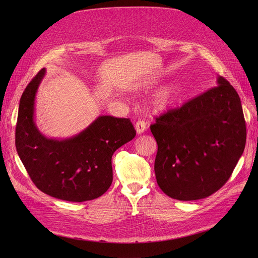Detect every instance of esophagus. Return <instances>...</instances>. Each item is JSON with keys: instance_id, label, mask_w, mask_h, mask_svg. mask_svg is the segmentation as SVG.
Segmentation results:
<instances>
[{"instance_id": "esophagus-1", "label": "esophagus", "mask_w": 258, "mask_h": 258, "mask_svg": "<svg viewBox=\"0 0 258 258\" xmlns=\"http://www.w3.org/2000/svg\"><path fill=\"white\" fill-rule=\"evenodd\" d=\"M135 127H136V131H137V134H142L146 131V123L145 121L143 120H138L136 122V125H135Z\"/></svg>"}]
</instances>
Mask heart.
<instances>
[{"instance_id":"b5f03b06","label":"heart","mask_w":258,"mask_h":258,"mask_svg":"<svg viewBox=\"0 0 258 258\" xmlns=\"http://www.w3.org/2000/svg\"><path fill=\"white\" fill-rule=\"evenodd\" d=\"M181 98V90L177 85H168L162 88L153 100V108L157 113H164L178 104Z\"/></svg>"}]
</instances>
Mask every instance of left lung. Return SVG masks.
I'll list each match as a JSON object with an SVG mask.
<instances>
[{"label": "left lung", "instance_id": "1", "mask_svg": "<svg viewBox=\"0 0 258 258\" xmlns=\"http://www.w3.org/2000/svg\"><path fill=\"white\" fill-rule=\"evenodd\" d=\"M216 85L151 125L158 144L159 187L179 201L204 199L222 188L246 145V121L235 89L222 76Z\"/></svg>", "mask_w": 258, "mask_h": 258}]
</instances>
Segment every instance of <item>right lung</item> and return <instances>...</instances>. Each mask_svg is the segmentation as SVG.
<instances>
[{"instance_id": "right-lung-1", "label": "right lung", "mask_w": 258, "mask_h": 258, "mask_svg": "<svg viewBox=\"0 0 258 258\" xmlns=\"http://www.w3.org/2000/svg\"><path fill=\"white\" fill-rule=\"evenodd\" d=\"M46 69L26 87L19 106L16 146L34 185L63 201L86 202L101 197L113 182L112 156L136 136L127 118L99 116L76 136L56 140L39 133L34 100Z\"/></svg>"}]
</instances>
